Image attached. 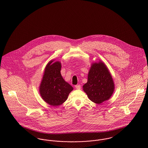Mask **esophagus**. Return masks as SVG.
Instances as JSON below:
<instances>
[{
  "instance_id": "34e87169",
  "label": "esophagus",
  "mask_w": 148,
  "mask_h": 148,
  "mask_svg": "<svg viewBox=\"0 0 148 148\" xmlns=\"http://www.w3.org/2000/svg\"><path fill=\"white\" fill-rule=\"evenodd\" d=\"M75 88H76L77 89H80L81 88V86H80V85H75Z\"/></svg>"
}]
</instances>
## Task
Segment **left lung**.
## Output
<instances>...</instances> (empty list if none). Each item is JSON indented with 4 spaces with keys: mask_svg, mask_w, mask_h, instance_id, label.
Listing matches in <instances>:
<instances>
[{
    "mask_svg": "<svg viewBox=\"0 0 148 148\" xmlns=\"http://www.w3.org/2000/svg\"><path fill=\"white\" fill-rule=\"evenodd\" d=\"M83 90L88 98L93 103L100 104L110 99L114 84L105 64L102 62L92 64L88 75V81Z\"/></svg>",
    "mask_w": 148,
    "mask_h": 148,
    "instance_id": "obj_1",
    "label": "left lung"
}]
</instances>
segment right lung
I'll list each match as a JSON object with an SVG mask.
<instances>
[{"label": "right lung", "instance_id": "1", "mask_svg": "<svg viewBox=\"0 0 148 148\" xmlns=\"http://www.w3.org/2000/svg\"><path fill=\"white\" fill-rule=\"evenodd\" d=\"M62 65L59 62L51 60L47 65L39 87L40 94L44 101L54 106L64 103L73 89L62 76Z\"/></svg>", "mask_w": 148, "mask_h": 148}]
</instances>
